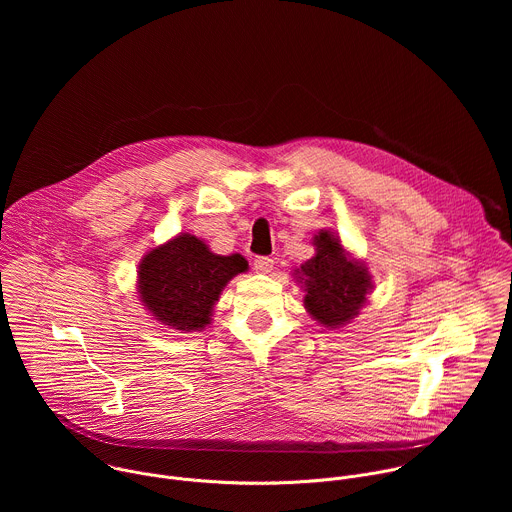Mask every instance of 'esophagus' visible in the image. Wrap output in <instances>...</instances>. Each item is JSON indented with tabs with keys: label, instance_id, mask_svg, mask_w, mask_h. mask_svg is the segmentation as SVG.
Masks as SVG:
<instances>
[{
	"label": "esophagus",
	"instance_id": "34e87169",
	"mask_svg": "<svg viewBox=\"0 0 512 512\" xmlns=\"http://www.w3.org/2000/svg\"><path fill=\"white\" fill-rule=\"evenodd\" d=\"M273 263H275V261H273L271 257H257V259L253 261V267H255L257 273H271Z\"/></svg>",
	"mask_w": 512,
	"mask_h": 512
}]
</instances>
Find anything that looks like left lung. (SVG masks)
Wrapping results in <instances>:
<instances>
[{
  "label": "left lung",
  "mask_w": 512,
  "mask_h": 512,
  "mask_svg": "<svg viewBox=\"0 0 512 512\" xmlns=\"http://www.w3.org/2000/svg\"><path fill=\"white\" fill-rule=\"evenodd\" d=\"M316 255L302 265L304 306L314 320L326 328L348 324L373 287L371 275L362 263L350 259L340 239L330 231H322L314 239Z\"/></svg>",
  "instance_id": "left-lung-1"
}]
</instances>
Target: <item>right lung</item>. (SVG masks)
<instances>
[{"instance_id": "right-lung-1", "label": "right lung", "mask_w": 512, "mask_h": 512, "mask_svg": "<svg viewBox=\"0 0 512 512\" xmlns=\"http://www.w3.org/2000/svg\"><path fill=\"white\" fill-rule=\"evenodd\" d=\"M247 271L241 255H214L194 235H178L152 249L139 263V298L166 326L202 330L225 285Z\"/></svg>"}]
</instances>
